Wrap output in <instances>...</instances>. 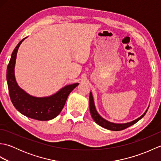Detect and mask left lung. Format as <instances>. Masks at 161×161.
Listing matches in <instances>:
<instances>
[{
  "label": "left lung",
  "instance_id": "obj_1",
  "mask_svg": "<svg viewBox=\"0 0 161 161\" xmlns=\"http://www.w3.org/2000/svg\"><path fill=\"white\" fill-rule=\"evenodd\" d=\"M89 101H90L89 108H90L91 114L92 118H93V119H94V121L96 122L97 125L102 126V127H104V128L108 129V130H111V131H121V130L125 129L126 128H128L129 126L134 125L135 123L139 121L142 117H144V115L146 114L147 111V110H148V108H147V110L145 111L144 114L141 115V117L138 118V119H135V120H133L131 122L125 123V124H115V123H112V122L106 120V119L102 118L101 116L98 114V113L96 111V108H95V107L93 95H92L91 93H90Z\"/></svg>",
  "mask_w": 161,
  "mask_h": 161
}]
</instances>
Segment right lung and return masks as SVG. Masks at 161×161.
Masks as SVG:
<instances>
[{
  "mask_svg": "<svg viewBox=\"0 0 161 161\" xmlns=\"http://www.w3.org/2000/svg\"><path fill=\"white\" fill-rule=\"evenodd\" d=\"M24 39L25 38L20 41L14 50L7 68V81L9 97L13 105L20 114L36 120H50L60 114L66 104L68 96L79 84L66 86L56 94L47 97H32L20 88L15 80L14 69L17 51Z\"/></svg>",
  "mask_w": 161,
  "mask_h": 161,
  "instance_id": "obj_1",
  "label": "right lung"
}]
</instances>
